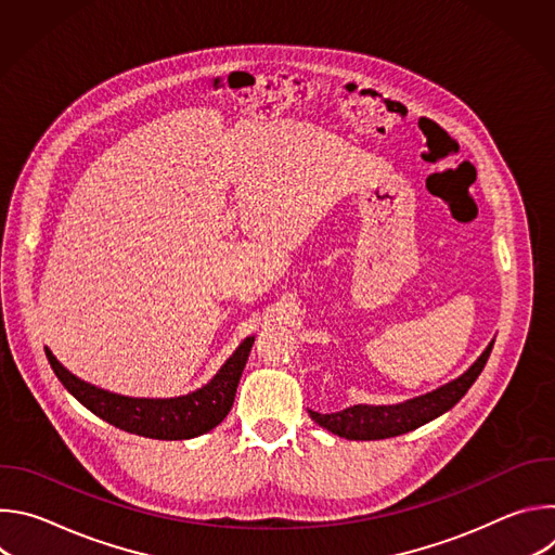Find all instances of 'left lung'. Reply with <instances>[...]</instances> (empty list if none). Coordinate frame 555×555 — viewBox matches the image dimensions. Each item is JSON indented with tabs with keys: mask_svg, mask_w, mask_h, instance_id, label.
Returning a JSON list of instances; mask_svg holds the SVG:
<instances>
[{
	"mask_svg": "<svg viewBox=\"0 0 555 555\" xmlns=\"http://www.w3.org/2000/svg\"><path fill=\"white\" fill-rule=\"evenodd\" d=\"M492 347H494V343H490V347L481 353V358L474 362L461 377H456L454 382H450L433 392L422 395V398L409 400L404 404H395V406L358 404V406H349L340 413H330V415L309 411V417L338 437L358 439V441L388 439V437L411 433V430L433 422L435 417L443 415L463 398L467 388L481 375V371L492 353Z\"/></svg>",
	"mask_w": 555,
	"mask_h": 555,
	"instance_id": "left-lung-1",
	"label": "left lung"
}]
</instances>
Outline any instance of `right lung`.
Listing matches in <instances>:
<instances>
[{
  "label": "right lung",
  "instance_id": "1",
  "mask_svg": "<svg viewBox=\"0 0 555 555\" xmlns=\"http://www.w3.org/2000/svg\"><path fill=\"white\" fill-rule=\"evenodd\" d=\"M253 345L255 336L246 338L204 388L171 400H138L96 388L63 369L50 349L46 356L74 398L112 426L149 439H193L221 424L232 409Z\"/></svg>",
  "mask_w": 555,
  "mask_h": 555
}]
</instances>
